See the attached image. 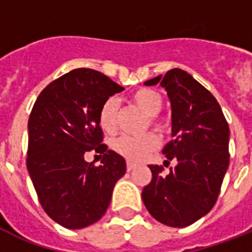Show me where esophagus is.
<instances>
[{"label":"esophagus","instance_id":"esophagus-1","mask_svg":"<svg viewBox=\"0 0 252 252\" xmlns=\"http://www.w3.org/2000/svg\"><path fill=\"white\" fill-rule=\"evenodd\" d=\"M133 168H134V163H133V162H130V161L126 162V171H132Z\"/></svg>","mask_w":252,"mask_h":252}]
</instances>
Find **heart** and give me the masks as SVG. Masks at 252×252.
Wrapping results in <instances>:
<instances>
[{"mask_svg": "<svg viewBox=\"0 0 252 252\" xmlns=\"http://www.w3.org/2000/svg\"><path fill=\"white\" fill-rule=\"evenodd\" d=\"M130 102L142 114L149 118L150 124L156 129H163L165 126L157 120V116L163 106V99L161 94L152 89H138L130 95ZM99 126L106 133L114 134L118 130V104L112 98L107 99L99 110ZM158 146V138L149 133L141 137L122 136L114 142V150L128 161L138 162L144 159Z\"/></svg>", "mask_w": 252, "mask_h": 252, "instance_id": "b5f03b06", "label": "heart"}]
</instances>
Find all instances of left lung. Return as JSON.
Masks as SVG:
<instances>
[{
  "label": "left lung",
  "mask_w": 252,
  "mask_h": 252,
  "mask_svg": "<svg viewBox=\"0 0 252 252\" xmlns=\"http://www.w3.org/2000/svg\"><path fill=\"white\" fill-rule=\"evenodd\" d=\"M161 85L171 104V137L162 153L176 161L168 175L162 166L149 165L152 182L142 201L154 219L171 227H184L209 213L219 197L229 167L230 130L219 102L182 69H171L144 82Z\"/></svg>",
  "instance_id": "obj_1"
}]
</instances>
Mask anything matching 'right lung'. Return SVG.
<instances>
[{"instance_id": "right-lung-1", "label": "right lung", "mask_w": 252, "mask_h": 252, "mask_svg": "<svg viewBox=\"0 0 252 252\" xmlns=\"http://www.w3.org/2000/svg\"><path fill=\"white\" fill-rule=\"evenodd\" d=\"M124 87L93 69H74L37 96L29 119L27 170L45 213L66 229H82L102 219L126 159L107 150L99 110ZM103 153L102 165L84 154Z\"/></svg>"}]
</instances>
